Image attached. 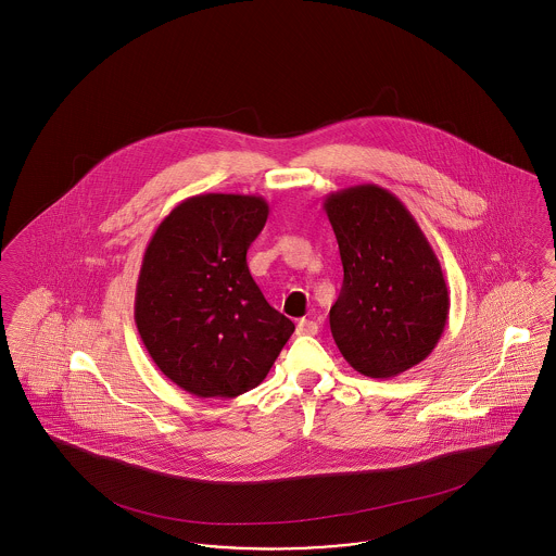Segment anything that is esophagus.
Listing matches in <instances>:
<instances>
[{
	"label": "esophagus",
	"mask_w": 556,
	"mask_h": 556,
	"mask_svg": "<svg viewBox=\"0 0 556 556\" xmlns=\"http://www.w3.org/2000/svg\"><path fill=\"white\" fill-rule=\"evenodd\" d=\"M319 331V326L315 321H308V319H300L295 324V333L298 336H315Z\"/></svg>",
	"instance_id": "esophagus-1"
}]
</instances>
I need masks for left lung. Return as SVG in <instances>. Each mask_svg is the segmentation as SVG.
<instances>
[{
    "mask_svg": "<svg viewBox=\"0 0 556 556\" xmlns=\"http://www.w3.org/2000/svg\"><path fill=\"white\" fill-rule=\"evenodd\" d=\"M344 281L329 311L336 346L353 369L394 378L432 353L450 315L441 262L403 201L378 185L324 199Z\"/></svg>",
    "mask_w": 556,
    "mask_h": 556,
    "instance_id": "8db88e82",
    "label": "left lung"
}]
</instances>
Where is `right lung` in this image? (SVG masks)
<instances>
[{
	"instance_id": "1",
	"label": "right lung",
	"mask_w": 556,
	"mask_h": 556,
	"mask_svg": "<svg viewBox=\"0 0 556 556\" xmlns=\"http://www.w3.org/2000/svg\"><path fill=\"white\" fill-rule=\"evenodd\" d=\"M266 218L261 195L189 197L144 250L134 300L140 340L165 378L199 399L256 389L294 333L245 261Z\"/></svg>"
}]
</instances>
